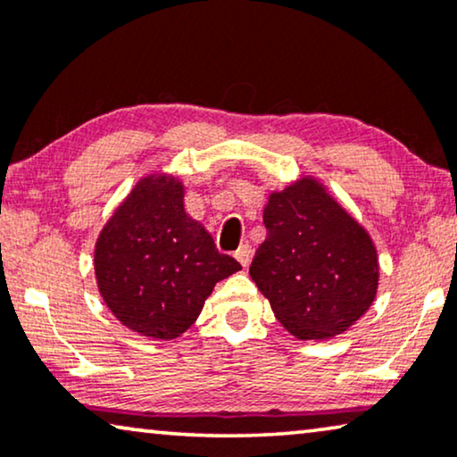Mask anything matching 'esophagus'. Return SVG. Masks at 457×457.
<instances>
[{
  "label": "esophagus",
  "instance_id": "obj_1",
  "mask_svg": "<svg viewBox=\"0 0 457 457\" xmlns=\"http://www.w3.org/2000/svg\"><path fill=\"white\" fill-rule=\"evenodd\" d=\"M234 256L237 261H240L242 267H248L250 261H253V246H248V244H242V246L234 253Z\"/></svg>",
  "mask_w": 457,
  "mask_h": 457
}]
</instances>
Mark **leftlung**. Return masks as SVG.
<instances>
[{"mask_svg":"<svg viewBox=\"0 0 457 457\" xmlns=\"http://www.w3.org/2000/svg\"><path fill=\"white\" fill-rule=\"evenodd\" d=\"M262 221L267 237L250 278L279 323L298 339L348 331L377 295L378 259L369 231L311 176L271 192Z\"/></svg>","mask_w":457,"mask_h":457,"instance_id":"1","label":"left lung"}]
</instances>
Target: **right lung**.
<instances>
[{
	"label": "right lung",
	"instance_id": "add662e5",
	"mask_svg": "<svg viewBox=\"0 0 457 457\" xmlns=\"http://www.w3.org/2000/svg\"><path fill=\"white\" fill-rule=\"evenodd\" d=\"M240 269L186 213L182 182L159 173L134 186L95 246V275L109 311L153 339L182 336L217 281Z\"/></svg>",
	"mask_w": 457,
	"mask_h": 457
}]
</instances>
